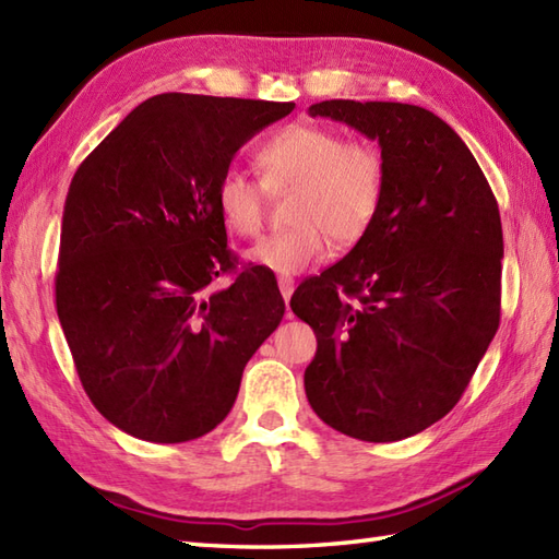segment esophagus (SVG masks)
<instances>
[{
    "mask_svg": "<svg viewBox=\"0 0 559 559\" xmlns=\"http://www.w3.org/2000/svg\"><path fill=\"white\" fill-rule=\"evenodd\" d=\"M278 288H281L283 300H286V305H288L290 302V295L295 290V281L293 278H278Z\"/></svg>",
    "mask_w": 559,
    "mask_h": 559,
    "instance_id": "34e87169",
    "label": "esophagus"
}]
</instances>
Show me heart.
Masks as SVG:
<instances>
[{
    "label": "heart",
    "mask_w": 559,
    "mask_h": 559,
    "mask_svg": "<svg viewBox=\"0 0 559 559\" xmlns=\"http://www.w3.org/2000/svg\"><path fill=\"white\" fill-rule=\"evenodd\" d=\"M259 182L242 173H225L216 189L218 216L237 237L264 228L266 188L293 189L288 230L269 235L247 252L254 266L281 276L300 273L326 252L329 237L338 247L360 242L384 199V160L372 144L348 139L334 127L295 122L273 132L254 153Z\"/></svg>",
    "instance_id": "1"
}]
</instances>
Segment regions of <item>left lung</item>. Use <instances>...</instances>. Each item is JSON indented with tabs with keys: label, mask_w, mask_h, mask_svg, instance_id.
Wrapping results in <instances>:
<instances>
[{
	"label": "left lung",
	"mask_w": 559,
	"mask_h": 559,
	"mask_svg": "<svg viewBox=\"0 0 559 559\" xmlns=\"http://www.w3.org/2000/svg\"><path fill=\"white\" fill-rule=\"evenodd\" d=\"M310 115L377 141L384 199L362 240L290 298L317 334L307 401L343 435L396 442L456 406L497 334L500 209L468 146L430 110L324 100Z\"/></svg>",
	"instance_id": "left-lung-1"
}]
</instances>
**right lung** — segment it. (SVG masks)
<instances>
[{"instance_id":"add662e5","label":"right lung","mask_w":559,"mask_h":559,"mask_svg":"<svg viewBox=\"0 0 559 559\" xmlns=\"http://www.w3.org/2000/svg\"><path fill=\"white\" fill-rule=\"evenodd\" d=\"M293 108L160 93L79 165L59 237L57 317L91 403L122 432L158 444L211 432L281 324L276 278L237 269L216 189L235 153ZM221 272L234 283L211 292Z\"/></svg>"}]
</instances>
